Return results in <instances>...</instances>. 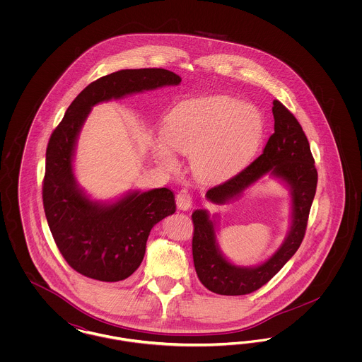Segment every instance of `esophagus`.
<instances>
[{
    "label": "esophagus",
    "instance_id": "1",
    "mask_svg": "<svg viewBox=\"0 0 362 362\" xmlns=\"http://www.w3.org/2000/svg\"><path fill=\"white\" fill-rule=\"evenodd\" d=\"M191 204H192V198L187 191L183 189L176 195V206L180 210H189Z\"/></svg>",
    "mask_w": 362,
    "mask_h": 362
}]
</instances>
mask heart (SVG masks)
I'll return each instance as SVG.
<instances>
[{"label": "heart", "instance_id": "obj_1", "mask_svg": "<svg viewBox=\"0 0 362 362\" xmlns=\"http://www.w3.org/2000/svg\"><path fill=\"white\" fill-rule=\"evenodd\" d=\"M258 110L226 96L187 100L173 108L165 126V139L179 153L194 156V168L205 176H221L252 155L262 136ZM156 153L167 167L176 160L160 141Z\"/></svg>", "mask_w": 362, "mask_h": 362}]
</instances>
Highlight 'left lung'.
Masks as SVG:
<instances>
[{
    "mask_svg": "<svg viewBox=\"0 0 362 362\" xmlns=\"http://www.w3.org/2000/svg\"><path fill=\"white\" fill-rule=\"evenodd\" d=\"M273 115L274 133L269 138L263 153L233 177L207 189L206 198L213 204L224 205L238 198L263 175L272 173L291 191V230L272 258L255 267H243L230 263L221 254L214 223L209 218L206 210H195L191 216L194 224L192 258L197 276L210 292L241 296L258 291L292 258L304 239L317 185L315 160L301 124L279 100L273 102Z\"/></svg>",
    "mask_w": 362,
    "mask_h": 362,
    "instance_id": "1",
    "label": "left lung"
}]
</instances>
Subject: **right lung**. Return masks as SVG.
<instances>
[{"instance_id": "1", "label": "right lung", "mask_w": 362, "mask_h": 362, "mask_svg": "<svg viewBox=\"0 0 362 362\" xmlns=\"http://www.w3.org/2000/svg\"><path fill=\"white\" fill-rule=\"evenodd\" d=\"M182 78L165 69H124L98 78L71 102L54 129L46 151L43 207L54 241L70 267L83 276L118 282L142 262L151 229L176 210L170 189L133 191L114 204L90 201L73 173L77 136L95 104Z\"/></svg>"}]
</instances>
